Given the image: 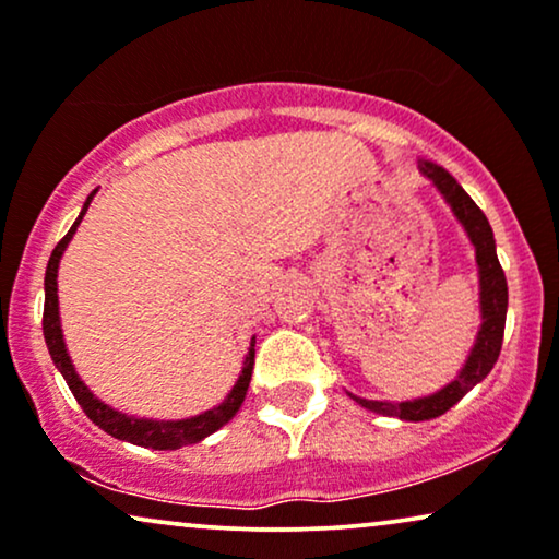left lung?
<instances>
[{"mask_svg": "<svg viewBox=\"0 0 559 559\" xmlns=\"http://www.w3.org/2000/svg\"><path fill=\"white\" fill-rule=\"evenodd\" d=\"M420 173L436 182V188L441 190L443 198L449 201V206L454 209L459 222L464 224L467 235L477 250V265H479V304H483V328H479L477 343L472 348L469 361L464 364V369L459 377L451 381L449 386H443L441 392L430 394V397L409 400V402H377V400H364L350 394L358 405L379 415H390V418L400 420H430L443 415L447 409L456 405L459 400L467 394L472 386L479 384L487 373L492 371L498 356L500 345H503V330H506V309H508V284L506 273L498 263L496 252V239H492V229L487 216L479 211V206L472 198L464 193V188L451 178V175L436 162L420 159L418 162Z\"/></svg>", "mask_w": 559, "mask_h": 559, "instance_id": "obj_1", "label": "left lung"}]
</instances>
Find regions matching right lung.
Here are the masks:
<instances>
[{"label": "right lung", "instance_id": "right-lung-1", "mask_svg": "<svg viewBox=\"0 0 559 559\" xmlns=\"http://www.w3.org/2000/svg\"><path fill=\"white\" fill-rule=\"evenodd\" d=\"M92 195H95V190L87 195V203H84L82 214L76 222L72 224V229L63 235V239L59 245L53 247L51 252V260H48V267H46V304H44V337H46V345H48V353H51L56 369L61 371V377L67 379L69 390H72L74 400L80 402V407L84 409V415L95 423V426H100L105 433H110L112 438H121V441H129V443H136V447H146V449H159V451H167V449H180V447H188V443H198L201 438H206L214 433L224 426V423H229L235 418V413L239 407H242L245 402V394H247V386H250V377H252V364H255V337H252L250 343V353H247L245 358V369H242V377L235 384V390L227 400L222 402V405L209 409V413L203 415H195V418H188V420H141V418H129V415L118 413V409H110L108 405H103L100 400L92 394L87 386L82 384L80 377H76L72 361H69V353L63 348V337H61V324H59V296H56V273H59V260L63 255V247L69 245V239L80 227L84 211H87Z\"/></svg>", "mask_w": 559, "mask_h": 559}]
</instances>
